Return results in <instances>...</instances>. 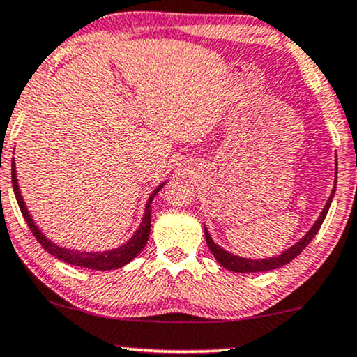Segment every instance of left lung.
I'll return each mask as SVG.
<instances>
[{
  "label": "left lung",
  "mask_w": 357,
  "mask_h": 357,
  "mask_svg": "<svg viewBox=\"0 0 357 357\" xmlns=\"http://www.w3.org/2000/svg\"><path fill=\"white\" fill-rule=\"evenodd\" d=\"M335 192H336V182H335V188H333L330 198H328L325 208H323L321 215L318 216L317 223L312 226V229L308 231L307 234L303 236L302 239L298 241L295 246H291L284 251L279 256H274V257H269V259H246V257H239V256H234V254H231L228 251H225L223 248H220L218 244L215 243V241L211 239V236L208 234V231L205 228V238H206V244L208 248H210V251L213 252V256L216 257V261H218L221 266L225 267V269L228 271H233V272H266V271H274V269H279V267L285 266V264H289L290 261H294L295 257L298 256L300 252L303 251L305 248L308 246L310 241L314 238V234L318 233L321 228L323 221H325L326 215H328V210H330V205L333 202V197H335Z\"/></svg>",
  "instance_id": "1"
}]
</instances>
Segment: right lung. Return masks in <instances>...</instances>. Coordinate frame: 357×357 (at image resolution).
I'll use <instances>...</instances> for the list:
<instances>
[{"mask_svg":"<svg viewBox=\"0 0 357 357\" xmlns=\"http://www.w3.org/2000/svg\"><path fill=\"white\" fill-rule=\"evenodd\" d=\"M11 178H13V188H15V195L17 200V205L21 208L22 216H24L27 226L34 234V238L37 239V243L43 246L45 251L49 254H52L59 259V261H63L70 266H77V267H83V269H91V271H113V269H119V267L126 266L128 262H131L134 257L137 256L139 252L142 251L146 246L147 239H149V233H151V203L154 200L155 193L164 187V183H160L159 187L154 190L149 202L146 205V211H144V218H142V223L139 226V229L134 233L131 239L128 241L126 244L119 246L116 249H111V251H103V252H83V251H72V249H66L60 248L57 244H54L52 241H49L45 236L40 233L39 228H37L34 221H32L29 211H27L26 203L22 200L21 192H20V185H17V178H16V165L15 160H13L11 165Z\"/></svg>","mask_w":357,"mask_h":357,"instance_id":"right-lung-1","label":"right lung"}]
</instances>
